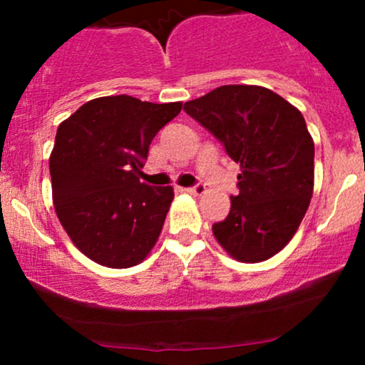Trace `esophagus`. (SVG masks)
Returning a JSON list of instances; mask_svg holds the SVG:
<instances>
[{"label": "esophagus", "instance_id": "obj_1", "mask_svg": "<svg viewBox=\"0 0 365 365\" xmlns=\"http://www.w3.org/2000/svg\"><path fill=\"white\" fill-rule=\"evenodd\" d=\"M185 192L187 194H190V195H195V197H199V195H202L204 192H206V187L204 185H195V187H190V188H185Z\"/></svg>", "mask_w": 365, "mask_h": 365}]
</instances>
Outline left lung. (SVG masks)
I'll return each instance as SVG.
<instances>
[{"label":"left lung","instance_id":"1","mask_svg":"<svg viewBox=\"0 0 365 365\" xmlns=\"http://www.w3.org/2000/svg\"><path fill=\"white\" fill-rule=\"evenodd\" d=\"M240 165L238 192L225 221L212 225L217 244L240 262L267 261L302 223L314 192V140L302 113L261 86H221L185 103Z\"/></svg>","mask_w":365,"mask_h":365}]
</instances>
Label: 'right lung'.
<instances>
[{"mask_svg":"<svg viewBox=\"0 0 365 365\" xmlns=\"http://www.w3.org/2000/svg\"><path fill=\"white\" fill-rule=\"evenodd\" d=\"M180 111V101L104 96L82 104L58 127L49 156L54 211L91 261L125 269L156 245L173 187H150L139 175L150 142Z\"/></svg>","mask_w":365,"mask_h":365,"instance_id":"1","label":"right lung"}]
</instances>
